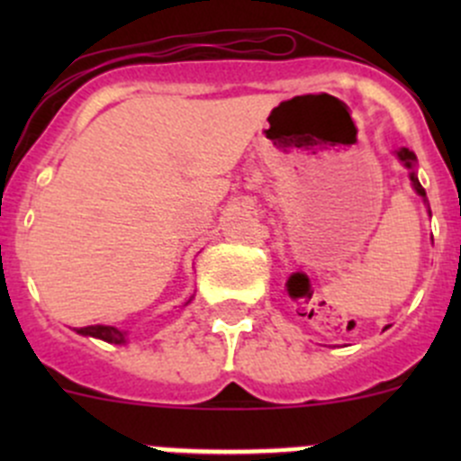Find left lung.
<instances>
[{"mask_svg":"<svg viewBox=\"0 0 461 461\" xmlns=\"http://www.w3.org/2000/svg\"><path fill=\"white\" fill-rule=\"evenodd\" d=\"M397 158H399V162H402L403 167H406L408 171H411V183H412V189H415L417 194H420L421 198H424V204L426 207H429V198H426V192H424V187H421V183H420V178H417V171H415V167H417V156L415 153L411 151V149H406V147H402V149H397ZM429 213H430V207H429Z\"/></svg>","mask_w":461,"mask_h":461,"instance_id":"1","label":"left lung"}]
</instances>
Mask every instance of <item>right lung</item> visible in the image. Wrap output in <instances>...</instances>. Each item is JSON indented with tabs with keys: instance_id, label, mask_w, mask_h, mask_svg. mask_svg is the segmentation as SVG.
<instances>
[{
	"instance_id": "add662e5",
	"label": "right lung",
	"mask_w": 461,
	"mask_h": 461,
	"mask_svg": "<svg viewBox=\"0 0 461 461\" xmlns=\"http://www.w3.org/2000/svg\"><path fill=\"white\" fill-rule=\"evenodd\" d=\"M192 299H189L187 303H192ZM76 332L82 334V337L102 339V341L106 343H127V330H118L113 328V325H86V328H77Z\"/></svg>"
}]
</instances>
